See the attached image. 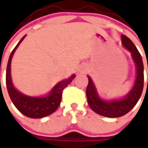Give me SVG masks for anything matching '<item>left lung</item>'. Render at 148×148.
Wrapping results in <instances>:
<instances>
[{"label":"left lung","mask_w":148,"mask_h":148,"mask_svg":"<svg viewBox=\"0 0 148 148\" xmlns=\"http://www.w3.org/2000/svg\"><path fill=\"white\" fill-rule=\"evenodd\" d=\"M122 44L131 53L132 58L136 66V79L134 86L128 94L121 99L110 100L102 99L99 97L92 79L87 76L89 82L86 88V96L89 106L98 114L108 118H118L128 113L138 103L143 89L144 75L142 56L134 43L125 35H122Z\"/></svg>","instance_id":"obj_1"}]
</instances>
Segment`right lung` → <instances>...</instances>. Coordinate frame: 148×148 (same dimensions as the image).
<instances>
[{"label":"right lung","mask_w":148,"mask_h":148,"mask_svg":"<svg viewBox=\"0 0 148 148\" xmlns=\"http://www.w3.org/2000/svg\"><path fill=\"white\" fill-rule=\"evenodd\" d=\"M25 36L26 35H25L20 39V42L15 46V48L13 49V51L10 55L7 67H6V77H5L6 87L11 101L13 102L14 106L20 113H22L24 115L29 118L40 119L48 116L57 110L61 103L63 89L66 87L72 82V80L76 77V75L73 74L67 79L62 80L58 83H57L47 95L36 97V96L26 95L21 93L13 85L11 74H10V65H11V59L13 58L15 50L19 47V45L25 38Z\"/></svg>","instance_id":"add662e5"}]
</instances>
